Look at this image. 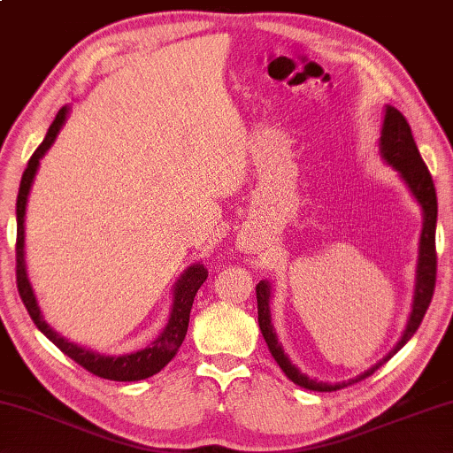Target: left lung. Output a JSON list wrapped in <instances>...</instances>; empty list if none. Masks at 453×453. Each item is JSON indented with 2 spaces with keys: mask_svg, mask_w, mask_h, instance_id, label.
Returning a JSON list of instances; mask_svg holds the SVG:
<instances>
[{
  "mask_svg": "<svg viewBox=\"0 0 453 453\" xmlns=\"http://www.w3.org/2000/svg\"><path fill=\"white\" fill-rule=\"evenodd\" d=\"M379 151L380 157L387 165H390L398 177L403 179L404 185L408 187L416 203L422 209V233L420 242H418V262H416V281H414V297H412V311L408 318L406 329L400 337L398 343L392 347V351L382 357V359L372 365L369 371L357 374L355 379H349L343 382H323L310 379L303 374L297 366L289 359L284 347L278 341L274 323H272L270 313V302H272V284L268 280H262L256 286V302H258V326L262 331V337L266 341L274 361L280 365V369L284 371L286 377L294 382V385L315 390V392H331L345 388L353 382H359L385 365L392 355H396L408 341L412 339L414 333L420 327V323L426 315V310L432 302L434 286H436V223H438V199H436V187H434L432 175L426 167L420 151L416 148V142L412 138V130L408 126L406 118L398 112L395 106L387 104L385 110V120H382L380 127V140H379Z\"/></svg>",
  "mask_w": 453,
  "mask_h": 453,
  "instance_id": "left-lung-1",
  "label": "left lung"
}]
</instances>
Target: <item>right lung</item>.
<instances>
[{"label": "right lung", "instance_id": "add662e5", "mask_svg": "<svg viewBox=\"0 0 453 453\" xmlns=\"http://www.w3.org/2000/svg\"><path fill=\"white\" fill-rule=\"evenodd\" d=\"M71 112V106H63L58 110L57 118L53 124L49 126L45 140L41 142V146L33 153L27 169L23 172L19 193H17V204H15V217H17V289H19V296L27 307L33 323H35L37 329L45 335L49 341L61 349V351L71 357L73 361L79 363L84 369L96 374L100 379L108 380H118V382H132V380H143L153 374L159 372L164 366L173 359L177 355L179 347H181L183 339L187 335V327H189V313L193 307V300L197 296L199 288L203 281L207 280L209 272L203 266L201 262L191 264L187 268L173 286V297H172V311H169V321L159 333L157 339L153 341L151 345L146 349H140V351L126 353V355H104L96 353L92 349H87L82 345H76L73 341L63 337L61 333H57L53 327L49 326L42 318V311L37 302L35 289L31 286V280L27 274V262H25V215H27V201L33 181H35V175L39 172L41 159L45 157V153L53 146L58 132L63 130V126Z\"/></svg>", "mask_w": 453, "mask_h": 453}]
</instances>
